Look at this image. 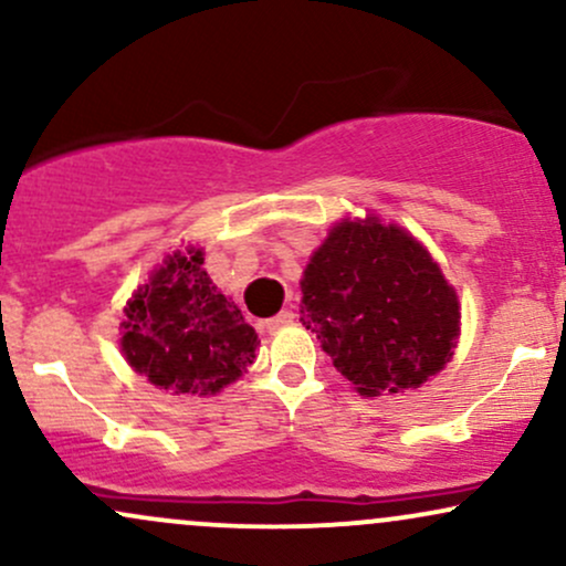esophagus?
Returning <instances> with one entry per match:
<instances>
[{
    "mask_svg": "<svg viewBox=\"0 0 566 566\" xmlns=\"http://www.w3.org/2000/svg\"><path fill=\"white\" fill-rule=\"evenodd\" d=\"M295 322V311L292 308H284V311H279L276 316H271V319H265L263 322V327L269 329V333H274V329H279V327H287V324H292Z\"/></svg>",
    "mask_w": 566,
    "mask_h": 566,
    "instance_id": "34e87169",
    "label": "esophagus"
}]
</instances>
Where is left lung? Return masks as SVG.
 <instances>
[{"label":"left lung","instance_id":"left-lung-1","mask_svg":"<svg viewBox=\"0 0 566 566\" xmlns=\"http://www.w3.org/2000/svg\"><path fill=\"white\" fill-rule=\"evenodd\" d=\"M301 322L361 396L420 388L452 356L458 295L399 226L337 223L305 265Z\"/></svg>","mask_w":566,"mask_h":566}]
</instances>
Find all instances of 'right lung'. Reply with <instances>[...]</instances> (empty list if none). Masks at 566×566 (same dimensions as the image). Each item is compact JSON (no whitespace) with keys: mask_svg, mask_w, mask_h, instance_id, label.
Listing matches in <instances>:
<instances>
[{"mask_svg":"<svg viewBox=\"0 0 566 566\" xmlns=\"http://www.w3.org/2000/svg\"><path fill=\"white\" fill-rule=\"evenodd\" d=\"M201 263L193 247L175 252L135 292L122 322L129 367L172 394H216L255 359V329Z\"/></svg>","mask_w":566,"mask_h":566,"instance_id":"add662e5","label":"right lung"}]
</instances>
